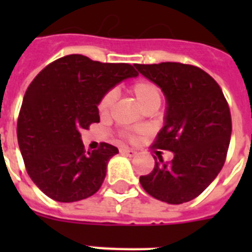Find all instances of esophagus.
Masks as SVG:
<instances>
[{"instance_id": "esophagus-1", "label": "esophagus", "mask_w": 252, "mask_h": 252, "mask_svg": "<svg viewBox=\"0 0 252 252\" xmlns=\"http://www.w3.org/2000/svg\"><path fill=\"white\" fill-rule=\"evenodd\" d=\"M120 152H122L123 154L128 156V157H133V156H136V152H134L133 149H126V148H123V149H120Z\"/></svg>"}]
</instances>
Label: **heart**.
Returning a JSON list of instances; mask_svg holds the SVG:
<instances>
[{"label": "heart", "instance_id": "1", "mask_svg": "<svg viewBox=\"0 0 252 252\" xmlns=\"http://www.w3.org/2000/svg\"><path fill=\"white\" fill-rule=\"evenodd\" d=\"M132 91L134 96L140 103L142 108H145L149 104H159L161 103V90L157 85L152 81L140 80L132 85ZM115 99H116V93L114 90H110L104 94L102 100L99 102V112L102 115L108 114L114 106Z\"/></svg>", "mask_w": 252, "mask_h": 252}]
</instances>
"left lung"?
I'll return each instance as SVG.
<instances>
[{
  "instance_id": "1",
  "label": "left lung",
  "mask_w": 252,
  "mask_h": 252,
  "mask_svg": "<svg viewBox=\"0 0 252 252\" xmlns=\"http://www.w3.org/2000/svg\"><path fill=\"white\" fill-rule=\"evenodd\" d=\"M166 99L163 126L154 146L174 158L156 165L140 183L150 196L167 204L191 201L221 171L231 136V116L221 87L208 73L180 63L134 64Z\"/></svg>"
}]
</instances>
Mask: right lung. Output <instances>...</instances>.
Segmentation results:
<instances>
[{
	"label": "right lung",
	"instance_id": "add662e5",
	"mask_svg": "<svg viewBox=\"0 0 252 252\" xmlns=\"http://www.w3.org/2000/svg\"><path fill=\"white\" fill-rule=\"evenodd\" d=\"M133 65L107 64L68 55L45 66L31 82L18 118V144L26 170L41 192L60 203L94 195L118 148L102 142L87 152L81 130L99 123L106 93L137 77Z\"/></svg>",
	"mask_w": 252,
	"mask_h": 252
}]
</instances>
